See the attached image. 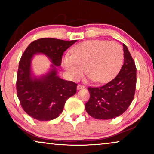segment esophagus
<instances>
[{"label":"esophagus","instance_id":"1","mask_svg":"<svg viewBox=\"0 0 154 154\" xmlns=\"http://www.w3.org/2000/svg\"><path fill=\"white\" fill-rule=\"evenodd\" d=\"M85 88V86L84 85H77V90H80V89H82V88Z\"/></svg>","mask_w":154,"mask_h":154}]
</instances>
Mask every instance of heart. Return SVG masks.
<instances>
[{
  "instance_id": "1",
  "label": "heart",
  "mask_w": 154,
  "mask_h": 154,
  "mask_svg": "<svg viewBox=\"0 0 154 154\" xmlns=\"http://www.w3.org/2000/svg\"><path fill=\"white\" fill-rule=\"evenodd\" d=\"M123 61V51L114 41L92 40L75 45L72 55L63 59V66L73 80H78L87 70L89 79L100 83L114 78Z\"/></svg>"
}]
</instances>
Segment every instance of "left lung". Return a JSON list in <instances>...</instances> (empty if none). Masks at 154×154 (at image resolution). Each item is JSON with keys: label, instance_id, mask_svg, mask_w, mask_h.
<instances>
[{"label": "left lung", "instance_id": "8db88e82", "mask_svg": "<svg viewBox=\"0 0 154 154\" xmlns=\"http://www.w3.org/2000/svg\"><path fill=\"white\" fill-rule=\"evenodd\" d=\"M123 49L125 62L115 78L100 87L88 88L90 99L85 110L95 119H111L119 116L133 100L137 80L135 63L125 44Z\"/></svg>", "mask_w": 154, "mask_h": 154}]
</instances>
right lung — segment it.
I'll list each match as a JSON object with an SVG mask.
<instances>
[{"label":"right lung","mask_w":154,"mask_h":154,"mask_svg":"<svg viewBox=\"0 0 154 154\" xmlns=\"http://www.w3.org/2000/svg\"><path fill=\"white\" fill-rule=\"evenodd\" d=\"M77 40L40 38L28 45L19 63L17 91L22 109L31 117L39 121H50L62 113L66 100L77 92V85L72 81L57 76L56 67L61 65L63 52ZM43 53L51 59L52 68L40 78L32 76L31 61L35 54Z\"/></svg>","instance_id":"right-lung-1"}]
</instances>
